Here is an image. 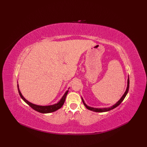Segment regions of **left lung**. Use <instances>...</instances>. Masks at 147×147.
<instances>
[{
	"label": "left lung",
	"mask_w": 147,
	"mask_h": 147,
	"mask_svg": "<svg viewBox=\"0 0 147 147\" xmlns=\"http://www.w3.org/2000/svg\"><path fill=\"white\" fill-rule=\"evenodd\" d=\"M129 76H128V78H127V88H126V90L125 92H124L123 95L122 96V97L119 99V100H118L116 103H115V104H114L113 105H112L111 107H110L94 108V107H90V106L87 105L86 104V103L85 102V101H84V100H83L82 96V101H83V104L85 105L86 108L88 109V110L92 111H93V112H107V111H109L112 110V109H114V108H115V107H117L119 105H120L121 103L123 101V100L124 99V98L126 97L127 93V92H128V91H129Z\"/></svg>",
	"instance_id": "1"
}]
</instances>
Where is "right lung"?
Returning <instances> with one entry per match:
<instances>
[{"instance_id": "right-lung-1", "label": "right lung", "mask_w": 147, "mask_h": 147, "mask_svg": "<svg viewBox=\"0 0 147 147\" xmlns=\"http://www.w3.org/2000/svg\"><path fill=\"white\" fill-rule=\"evenodd\" d=\"M18 89L19 94H20L21 98L23 99L28 105H29L30 107H32L33 109H34L35 111L38 112H40V113H43V114L51 113V112H55L56 111H57L58 109H61L62 107V106L64 104L65 100V97H66L67 93L69 92V90H67V91L64 93L63 96H62V98L60 99V100L56 103V104H52V105H36V104H32V102H30L28 100H27L24 97L23 95H22L21 92H20V88H19L18 84ZM69 89V88H68V90Z\"/></svg>"}]
</instances>
